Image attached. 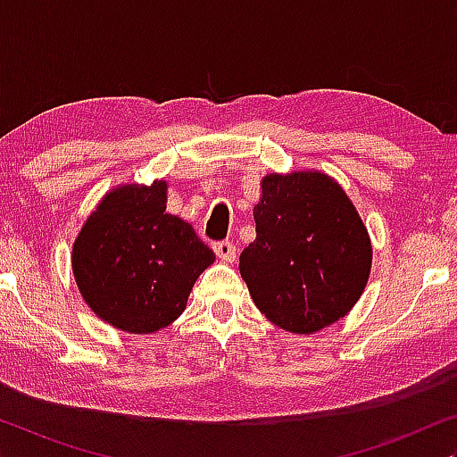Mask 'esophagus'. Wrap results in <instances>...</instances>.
<instances>
[{
    "instance_id": "obj_1",
    "label": "esophagus",
    "mask_w": 457,
    "mask_h": 457,
    "mask_svg": "<svg viewBox=\"0 0 457 457\" xmlns=\"http://www.w3.org/2000/svg\"><path fill=\"white\" fill-rule=\"evenodd\" d=\"M214 252H216L218 258H220L222 262H228V264H233V262L237 260V247L230 241L216 243Z\"/></svg>"
}]
</instances>
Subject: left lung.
I'll list each match as a JSON object with an SVG mask.
<instances>
[{
    "mask_svg": "<svg viewBox=\"0 0 457 457\" xmlns=\"http://www.w3.org/2000/svg\"><path fill=\"white\" fill-rule=\"evenodd\" d=\"M260 189L241 277L272 324L314 335L347 316L364 293L370 235L343 187L320 170L266 174Z\"/></svg>",
    "mask_w": 457,
    "mask_h": 457,
    "instance_id": "left-lung-1",
    "label": "left lung"
}]
</instances>
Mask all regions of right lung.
I'll return each instance as SVG.
<instances>
[{
    "instance_id": "right-lung-1",
    "label": "right lung",
    "mask_w": 457,
    "mask_h": 457,
    "mask_svg": "<svg viewBox=\"0 0 457 457\" xmlns=\"http://www.w3.org/2000/svg\"><path fill=\"white\" fill-rule=\"evenodd\" d=\"M168 183L118 185L72 243V274L93 314L130 335H149L183 314L216 255L183 218L166 214Z\"/></svg>"
}]
</instances>
